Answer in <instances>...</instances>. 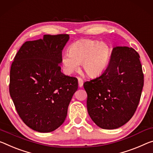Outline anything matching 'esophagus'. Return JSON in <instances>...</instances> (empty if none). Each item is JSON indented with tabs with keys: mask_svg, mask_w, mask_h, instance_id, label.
<instances>
[{
	"mask_svg": "<svg viewBox=\"0 0 153 153\" xmlns=\"http://www.w3.org/2000/svg\"><path fill=\"white\" fill-rule=\"evenodd\" d=\"M83 84H84V82L83 80H82V79L81 78H78V86L79 87H82V86H83Z\"/></svg>",
	"mask_w": 153,
	"mask_h": 153,
	"instance_id": "esophagus-1",
	"label": "esophagus"
}]
</instances>
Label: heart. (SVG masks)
<instances>
[{
    "instance_id": "obj_1",
    "label": "heart",
    "mask_w": 153,
    "mask_h": 153,
    "mask_svg": "<svg viewBox=\"0 0 153 153\" xmlns=\"http://www.w3.org/2000/svg\"><path fill=\"white\" fill-rule=\"evenodd\" d=\"M110 54V48L105 43L91 39L79 40L70 45L69 53L62 56V67L65 74H71L81 63L88 76H97L107 67Z\"/></svg>"
}]
</instances>
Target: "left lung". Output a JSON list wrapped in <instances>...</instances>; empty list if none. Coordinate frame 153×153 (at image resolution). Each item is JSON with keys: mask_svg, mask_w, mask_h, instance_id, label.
<instances>
[{"mask_svg": "<svg viewBox=\"0 0 153 153\" xmlns=\"http://www.w3.org/2000/svg\"><path fill=\"white\" fill-rule=\"evenodd\" d=\"M143 86L139 54L132 48H114L105 71L84 83L90 117L104 129L124 125L136 111Z\"/></svg>", "mask_w": 153, "mask_h": 153, "instance_id": "left-lung-1", "label": "left lung"}]
</instances>
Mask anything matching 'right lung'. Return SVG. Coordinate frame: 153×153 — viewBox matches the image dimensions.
<instances>
[{"mask_svg": "<svg viewBox=\"0 0 153 153\" xmlns=\"http://www.w3.org/2000/svg\"><path fill=\"white\" fill-rule=\"evenodd\" d=\"M67 34L45 35L26 42L17 53L10 70L9 93L25 124L41 133L59 128L77 90V79L60 71L62 50Z\"/></svg>", "mask_w": 153, "mask_h": 153, "instance_id": "right-lung-1", "label": "right lung"}]
</instances>
